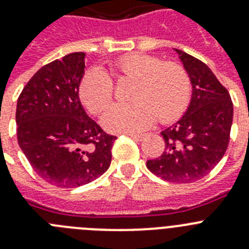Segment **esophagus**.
Wrapping results in <instances>:
<instances>
[{
    "instance_id": "esophagus-1",
    "label": "esophagus",
    "mask_w": 249,
    "mask_h": 249,
    "mask_svg": "<svg viewBox=\"0 0 249 249\" xmlns=\"http://www.w3.org/2000/svg\"><path fill=\"white\" fill-rule=\"evenodd\" d=\"M129 137L133 140H136V141H142V140L145 139V136L143 133H129Z\"/></svg>"
}]
</instances>
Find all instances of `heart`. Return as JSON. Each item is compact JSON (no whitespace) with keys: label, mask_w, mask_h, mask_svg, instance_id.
Returning <instances> with one entry per match:
<instances>
[{"label":"heart","mask_w":249,"mask_h":249,"mask_svg":"<svg viewBox=\"0 0 249 249\" xmlns=\"http://www.w3.org/2000/svg\"><path fill=\"white\" fill-rule=\"evenodd\" d=\"M112 73L121 79L135 80L131 104H113L104 110L101 123L108 132H137L155 121H171L185 110L190 99V79L176 63H163L151 55H127L114 61ZM80 99L94 113L113 97V82L107 71L93 68L87 71L79 88Z\"/></svg>","instance_id":"b5f03b06"}]
</instances>
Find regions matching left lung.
Returning <instances> with one entry per match:
<instances>
[{
    "label": "left lung",
    "mask_w": 249,
    "mask_h": 249,
    "mask_svg": "<svg viewBox=\"0 0 249 249\" xmlns=\"http://www.w3.org/2000/svg\"><path fill=\"white\" fill-rule=\"evenodd\" d=\"M175 52L190 79V103L184 116L161 132L165 151L146 166L166 181L189 184L208 175L226 154L233 103L207 64L179 49Z\"/></svg>",
    "instance_id": "obj_1"
}]
</instances>
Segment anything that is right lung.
I'll return each instance as SVG.
<instances>
[{"mask_svg":"<svg viewBox=\"0 0 249 249\" xmlns=\"http://www.w3.org/2000/svg\"><path fill=\"white\" fill-rule=\"evenodd\" d=\"M84 68V53L56 59L36 71L18 99V145L37 175L58 188L86 185L103 175L117 139L80 103Z\"/></svg>","mask_w":249,"mask_h":249,"instance_id":"obj_1","label":"right lung"}]
</instances>
